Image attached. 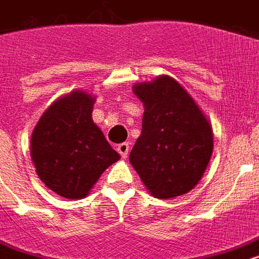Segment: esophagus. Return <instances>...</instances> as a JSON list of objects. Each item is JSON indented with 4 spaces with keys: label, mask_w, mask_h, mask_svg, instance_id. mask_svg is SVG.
<instances>
[{
    "label": "esophagus",
    "mask_w": 259,
    "mask_h": 259,
    "mask_svg": "<svg viewBox=\"0 0 259 259\" xmlns=\"http://www.w3.org/2000/svg\"><path fill=\"white\" fill-rule=\"evenodd\" d=\"M116 149H118V152L120 154V156H122L123 159H126L127 158V154H129V149H130L129 143H122V144L118 145V148Z\"/></svg>",
    "instance_id": "34e87169"
}]
</instances>
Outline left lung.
Wrapping results in <instances>:
<instances>
[{
  "instance_id": "left-lung-1",
  "label": "left lung",
  "mask_w": 259,
  "mask_h": 259,
  "mask_svg": "<svg viewBox=\"0 0 259 259\" xmlns=\"http://www.w3.org/2000/svg\"><path fill=\"white\" fill-rule=\"evenodd\" d=\"M133 92L144 105V115L130 163L154 198L183 196L207 168L214 148L211 123L171 76L136 83Z\"/></svg>"
}]
</instances>
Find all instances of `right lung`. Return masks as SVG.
Instances as JSON below:
<instances>
[{
	"label": "right lung",
	"mask_w": 259,
	"mask_h": 259,
	"mask_svg": "<svg viewBox=\"0 0 259 259\" xmlns=\"http://www.w3.org/2000/svg\"><path fill=\"white\" fill-rule=\"evenodd\" d=\"M95 101L85 91L61 96L32 130L30 149L38 177L71 200L88 196L105 168L120 159L92 119Z\"/></svg>",
	"instance_id": "obj_1"
}]
</instances>
